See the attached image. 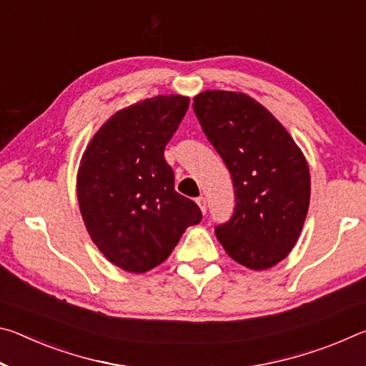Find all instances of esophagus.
<instances>
[{
  "label": "esophagus",
  "mask_w": 366,
  "mask_h": 366,
  "mask_svg": "<svg viewBox=\"0 0 366 366\" xmlns=\"http://www.w3.org/2000/svg\"><path fill=\"white\" fill-rule=\"evenodd\" d=\"M197 205L200 207L202 213H207V198L205 197H198L197 198Z\"/></svg>",
  "instance_id": "esophagus-1"
}]
</instances>
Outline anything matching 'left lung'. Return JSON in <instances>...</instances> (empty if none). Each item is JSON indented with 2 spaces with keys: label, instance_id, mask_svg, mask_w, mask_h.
I'll use <instances>...</instances> for the list:
<instances>
[{
  "label": "left lung",
  "instance_id": "left-lung-1",
  "mask_svg": "<svg viewBox=\"0 0 366 366\" xmlns=\"http://www.w3.org/2000/svg\"><path fill=\"white\" fill-rule=\"evenodd\" d=\"M194 111L232 176L235 209L216 237L234 262L269 269L299 240L310 205L305 154L286 127L242 92L205 90Z\"/></svg>",
  "mask_w": 366,
  "mask_h": 366
}]
</instances>
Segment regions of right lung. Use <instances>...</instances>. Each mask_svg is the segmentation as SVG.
<instances>
[{"label":"right lung","instance_id":"add662e5","mask_svg":"<svg viewBox=\"0 0 366 366\" xmlns=\"http://www.w3.org/2000/svg\"><path fill=\"white\" fill-rule=\"evenodd\" d=\"M189 97L158 95L109 117L86 145L77 200L86 232L104 258L127 272L150 271L202 219L195 202L174 190L164 147L189 108Z\"/></svg>","mask_w":366,"mask_h":366}]
</instances>
